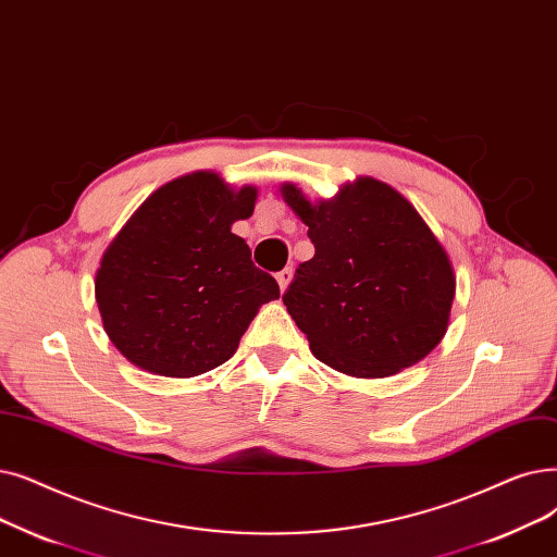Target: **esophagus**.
I'll return each mask as SVG.
<instances>
[{"label": "esophagus", "mask_w": 557, "mask_h": 557, "mask_svg": "<svg viewBox=\"0 0 557 557\" xmlns=\"http://www.w3.org/2000/svg\"><path fill=\"white\" fill-rule=\"evenodd\" d=\"M275 277H277L280 288L284 292V288H286L288 284H292V280H294V271H292V269H284V271H280Z\"/></svg>", "instance_id": "obj_1"}]
</instances>
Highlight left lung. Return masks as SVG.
Segmentation results:
<instances>
[{"label":"left lung","mask_w":557,"mask_h":557,"mask_svg":"<svg viewBox=\"0 0 557 557\" xmlns=\"http://www.w3.org/2000/svg\"><path fill=\"white\" fill-rule=\"evenodd\" d=\"M309 227L313 257L282 296L313 357L352 377H389L437 346L450 321L455 271L421 213L373 177L311 202L280 186Z\"/></svg>","instance_id":"obj_1"}]
</instances>
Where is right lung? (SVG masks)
I'll list each match as a JSON object with an SVG mask.
<instances>
[{
  "label": "right lung",
  "instance_id": "add662e5",
  "mask_svg": "<svg viewBox=\"0 0 557 557\" xmlns=\"http://www.w3.org/2000/svg\"><path fill=\"white\" fill-rule=\"evenodd\" d=\"M257 188L196 171L157 188L123 225L95 273L104 332L134 367L163 377L207 373L236 352L280 286L232 232Z\"/></svg>",
  "mask_w": 557,
  "mask_h": 557
}]
</instances>
